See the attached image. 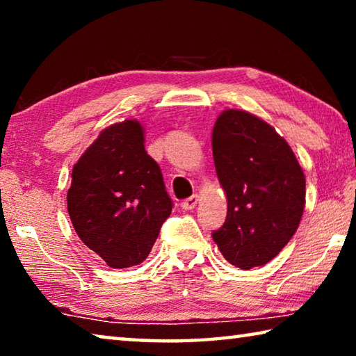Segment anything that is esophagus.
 <instances>
[{"label":"esophagus","mask_w":356,"mask_h":356,"mask_svg":"<svg viewBox=\"0 0 356 356\" xmlns=\"http://www.w3.org/2000/svg\"><path fill=\"white\" fill-rule=\"evenodd\" d=\"M197 201H200V197H197V195H193L190 197H186L185 201L180 202V207H182L184 210H193L196 207Z\"/></svg>","instance_id":"obj_1"}]
</instances>
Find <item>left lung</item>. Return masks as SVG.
Listing matches in <instances>:
<instances>
[{"mask_svg": "<svg viewBox=\"0 0 356 356\" xmlns=\"http://www.w3.org/2000/svg\"><path fill=\"white\" fill-rule=\"evenodd\" d=\"M212 150L227 197L226 221L212 237L229 264L242 270L261 267L280 254L300 225L303 170L272 125L242 110L220 114Z\"/></svg>", "mask_w": 356, "mask_h": 356, "instance_id": "8db88e82", "label": "left lung"}]
</instances>
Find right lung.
Here are the masks:
<instances>
[{
	"instance_id": "1",
	"label": "right lung",
	"mask_w": 356,
	"mask_h": 356,
	"mask_svg": "<svg viewBox=\"0 0 356 356\" xmlns=\"http://www.w3.org/2000/svg\"><path fill=\"white\" fill-rule=\"evenodd\" d=\"M171 210L163 174L144 149V129L136 119L100 131L72 170L70 221L108 267L141 264Z\"/></svg>"
}]
</instances>
